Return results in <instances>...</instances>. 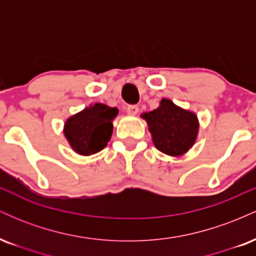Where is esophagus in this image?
<instances>
[{"label":"esophagus","mask_w":256,"mask_h":256,"mask_svg":"<svg viewBox=\"0 0 256 256\" xmlns=\"http://www.w3.org/2000/svg\"><path fill=\"white\" fill-rule=\"evenodd\" d=\"M126 112H128V114H131V116H136L138 113V106L136 104H130L126 107Z\"/></svg>","instance_id":"obj_1"}]
</instances>
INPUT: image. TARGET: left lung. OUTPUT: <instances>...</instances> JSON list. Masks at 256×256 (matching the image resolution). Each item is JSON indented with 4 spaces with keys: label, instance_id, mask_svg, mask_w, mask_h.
Wrapping results in <instances>:
<instances>
[{
    "label": "left lung",
    "instance_id": "8db88e82",
    "mask_svg": "<svg viewBox=\"0 0 256 256\" xmlns=\"http://www.w3.org/2000/svg\"><path fill=\"white\" fill-rule=\"evenodd\" d=\"M144 119L152 132V142L160 152L177 156L194 144L198 136V118L164 98L160 107L146 113Z\"/></svg>",
    "mask_w": 256,
    "mask_h": 256
}]
</instances>
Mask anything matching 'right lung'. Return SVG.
<instances>
[{"label": "right lung", "mask_w": 256, "mask_h": 256, "mask_svg": "<svg viewBox=\"0 0 256 256\" xmlns=\"http://www.w3.org/2000/svg\"><path fill=\"white\" fill-rule=\"evenodd\" d=\"M118 113V108L95 104L67 120L64 136L79 154H95L102 150L110 140L113 132L112 122Z\"/></svg>", "instance_id": "right-lung-1"}]
</instances>
